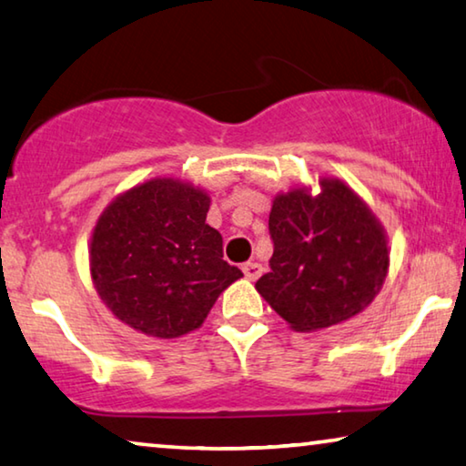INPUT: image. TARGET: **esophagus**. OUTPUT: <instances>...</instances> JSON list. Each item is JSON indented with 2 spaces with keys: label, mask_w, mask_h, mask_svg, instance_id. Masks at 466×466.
Instances as JSON below:
<instances>
[{
  "label": "esophagus",
  "mask_w": 466,
  "mask_h": 466,
  "mask_svg": "<svg viewBox=\"0 0 466 466\" xmlns=\"http://www.w3.org/2000/svg\"><path fill=\"white\" fill-rule=\"evenodd\" d=\"M242 271H245V276L248 278V279H257L263 273V268L259 263H255V261H248V263H245L242 265Z\"/></svg>",
  "instance_id": "esophagus-1"
}]
</instances>
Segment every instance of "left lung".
I'll list each match as a JSON object with an SVG mask.
<instances>
[{
	"mask_svg": "<svg viewBox=\"0 0 466 466\" xmlns=\"http://www.w3.org/2000/svg\"><path fill=\"white\" fill-rule=\"evenodd\" d=\"M321 193L294 188L273 198L271 271L257 292L297 331L346 321L375 299L388 273V240L371 209L336 178Z\"/></svg>",
	"mask_w": 466,
	"mask_h": 466,
	"instance_id": "left-lung-1",
	"label": "left lung"
}]
</instances>
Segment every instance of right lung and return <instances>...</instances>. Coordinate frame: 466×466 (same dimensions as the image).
Returning <instances> with one entry per match:
<instances>
[{"label": "right lung", "instance_id": "add662e5", "mask_svg": "<svg viewBox=\"0 0 466 466\" xmlns=\"http://www.w3.org/2000/svg\"><path fill=\"white\" fill-rule=\"evenodd\" d=\"M211 198L174 178L138 184L107 205L91 238V276L117 319L153 338L197 329L242 271L205 224Z\"/></svg>", "mask_w": 466, "mask_h": 466}]
</instances>
